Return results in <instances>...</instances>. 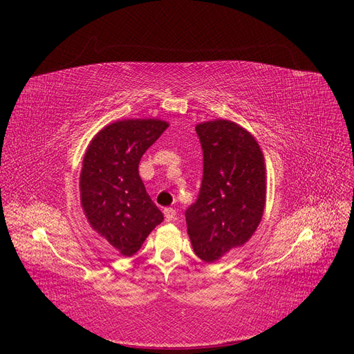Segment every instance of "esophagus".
<instances>
[{
	"label": "esophagus",
	"instance_id": "34e87169",
	"mask_svg": "<svg viewBox=\"0 0 354 354\" xmlns=\"http://www.w3.org/2000/svg\"><path fill=\"white\" fill-rule=\"evenodd\" d=\"M167 221H173L176 218V209L174 208H165L164 209Z\"/></svg>",
	"mask_w": 354,
	"mask_h": 354
}]
</instances>
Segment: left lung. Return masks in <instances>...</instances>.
<instances>
[{
  "mask_svg": "<svg viewBox=\"0 0 354 354\" xmlns=\"http://www.w3.org/2000/svg\"><path fill=\"white\" fill-rule=\"evenodd\" d=\"M196 134L203 155L202 183L185 216L195 254L214 263L248 241L261 221L264 158L255 138L234 122H203Z\"/></svg>",
  "mask_w": 354,
  "mask_h": 354,
  "instance_id": "obj_1",
  "label": "left lung"
}]
</instances>
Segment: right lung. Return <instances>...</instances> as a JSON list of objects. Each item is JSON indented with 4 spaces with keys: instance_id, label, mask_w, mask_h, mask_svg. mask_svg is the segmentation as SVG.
I'll list each match as a JSON object with an SVG mask.
<instances>
[{
    "instance_id": "1",
    "label": "right lung",
    "mask_w": 354,
    "mask_h": 354,
    "mask_svg": "<svg viewBox=\"0 0 354 354\" xmlns=\"http://www.w3.org/2000/svg\"><path fill=\"white\" fill-rule=\"evenodd\" d=\"M167 127L159 120L113 122L93 138L84 158L81 203L85 216L125 257L140 250L147 234L164 220L138 176V164Z\"/></svg>"
}]
</instances>
